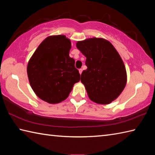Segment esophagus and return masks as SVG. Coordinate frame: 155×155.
Instances as JSON below:
<instances>
[{"mask_svg": "<svg viewBox=\"0 0 155 155\" xmlns=\"http://www.w3.org/2000/svg\"><path fill=\"white\" fill-rule=\"evenodd\" d=\"M78 71H79V73L81 74V73H82V72H83V69L82 68H80L79 70H78Z\"/></svg>", "mask_w": 155, "mask_h": 155, "instance_id": "34e87169", "label": "esophagus"}]
</instances>
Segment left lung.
<instances>
[{
    "label": "left lung",
    "mask_w": 155,
    "mask_h": 155,
    "mask_svg": "<svg viewBox=\"0 0 155 155\" xmlns=\"http://www.w3.org/2000/svg\"><path fill=\"white\" fill-rule=\"evenodd\" d=\"M77 47L86 57L87 69L81 81L90 99L107 104L118 97L126 86V68L120 56L110 42L103 38L78 41Z\"/></svg>",
    "instance_id": "left-lung-1"
}]
</instances>
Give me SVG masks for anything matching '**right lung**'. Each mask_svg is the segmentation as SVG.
Instances as JSON below:
<instances>
[{
	"mask_svg": "<svg viewBox=\"0 0 155 155\" xmlns=\"http://www.w3.org/2000/svg\"><path fill=\"white\" fill-rule=\"evenodd\" d=\"M71 42L64 35L49 36L32 54L27 65L29 83L37 96L50 104L64 101L76 83L79 72L69 57Z\"/></svg>",
	"mask_w": 155,
	"mask_h": 155,
	"instance_id": "add662e5",
	"label": "right lung"
}]
</instances>
